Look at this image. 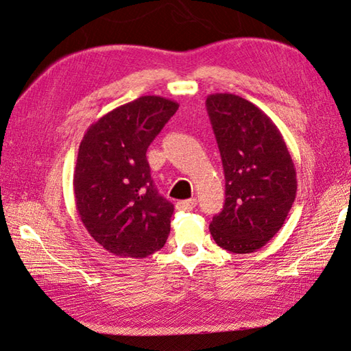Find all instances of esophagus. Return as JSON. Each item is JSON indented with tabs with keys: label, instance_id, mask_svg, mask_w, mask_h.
I'll use <instances>...</instances> for the list:
<instances>
[{
	"label": "esophagus",
	"instance_id": "obj_1",
	"mask_svg": "<svg viewBox=\"0 0 351 351\" xmlns=\"http://www.w3.org/2000/svg\"><path fill=\"white\" fill-rule=\"evenodd\" d=\"M196 205H197L196 199H187V200H180V202H176V208L181 211H191Z\"/></svg>",
	"mask_w": 351,
	"mask_h": 351
}]
</instances>
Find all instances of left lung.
I'll return each instance as SVG.
<instances>
[{"label":"left lung","mask_w":351,"mask_h":351,"mask_svg":"<svg viewBox=\"0 0 351 351\" xmlns=\"http://www.w3.org/2000/svg\"><path fill=\"white\" fill-rule=\"evenodd\" d=\"M226 181V200L210 232L221 249L252 253L278 234L297 195V176L278 126L232 93L206 98Z\"/></svg>","instance_id":"left-lung-1"}]
</instances>
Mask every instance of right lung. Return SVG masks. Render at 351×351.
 Returning <instances> with one entry per match:
<instances>
[{
	"label": "right lung",
	"instance_id": "add662e5",
	"mask_svg": "<svg viewBox=\"0 0 351 351\" xmlns=\"http://www.w3.org/2000/svg\"><path fill=\"white\" fill-rule=\"evenodd\" d=\"M180 104L140 96L88 126L73 169L81 221L104 249L121 258H146L170 232L173 205L158 195L146 151Z\"/></svg>",
	"mask_w": 351,
	"mask_h": 351
}]
</instances>
